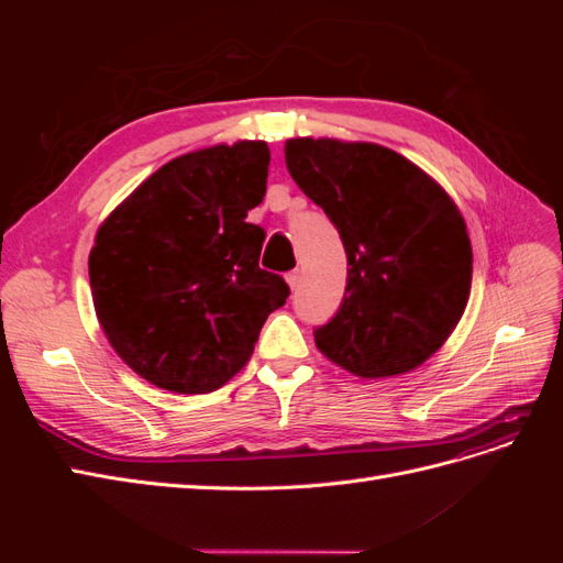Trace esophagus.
I'll list each match as a JSON object with an SVG mask.
<instances>
[{
  "instance_id": "34e87169",
  "label": "esophagus",
  "mask_w": 563,
  "mask_h": 563,
  "mask_svg": "<svg viewBox=\"0 0 563 563\" xmlns=\"http://www.w3.org/2000/svg\"><path fill=\"white\" fill-rule=\"evenodd\" d=\"M300 279H302L300 269H294V272H288V275H286V284L291 286V291H296V288L300 286Z\"/></svg>"
}]
</instances>
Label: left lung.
Instances as JSON below:
<instances>
[{"label": "left lung", "mask_w": 563, "mask_h": 563, "mask_svg": "<svg viewBox=\"0 0 563 563\" xmlns=\"http://www.w3.org/2000/svg\"><path fill=\"white\" fill-rule=\"evenodd\" d=\"M284 155L347 253L343 302L314 331L319 352L360 378L418 368L446 343L470 298L472 244L453 199L376 143L291 139Z\"/></svg>", "instance_id": "8db88e82"}]
</instances>
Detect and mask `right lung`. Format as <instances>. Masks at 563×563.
Here are the masks:
<instances>
[{
	"instance_id": "1",
	"label": "right lung",
	"mask_w": 563,
	"mask_h": 563,
	"mask_svg": "<svg viewBox=\"0 0 563 563\" xmlns=\"http://www.w3.org/2000/svg\"><path fill=\"white\" fill-rule=\"evenodd\" d=\"M269 147L240 141L164 164L98 228L93 308L110 345L147 383L178 395L223 387L251 360L288 286L261 269Z\"/></svg>"
}]
</instances>
